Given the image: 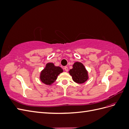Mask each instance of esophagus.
I'll list each match as a JSON object with an SVG mask.
<instances>
[{
	"label": "esophagus",
	"instance_id": "34e87169",
	"mask_svg": "<svg viewBox=\"0 0 129 129\" xmlns=\"http://www.w3.org/2000/svg\"><path fill=\"white\" fill-rule=\"evenodd\" d=\"M64 69L66 72H68V68L67 67V66H66V67H64Z\"/></svg>",
	"mask_w": 129,
	"mask_h": 129
}]
</instances>
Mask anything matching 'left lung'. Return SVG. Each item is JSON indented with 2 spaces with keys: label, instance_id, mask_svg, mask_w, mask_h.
Listing matches in <instances>:
<instances>
[{
  "label": "left lung",
  "instance_id": "1",
  "mask_svg": "<svg viewBox=\"0 0 129 129\" xmlns=\"http://www.w3.org/2000/svg\"><path fill=\"white\" fill-rule=\"evenodd\" d=\"M74 82L77 83H83L88 79V71L84 65L79 62H76L73 65V68L69 72Z\"/></svg>",
  "mask_w": 129,
  "mask_h": 129
}]
</instances>
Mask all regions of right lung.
Returning <instances> with one entry per match:
<instances>
[{
  "label": "right lung",
  "instance_id": "add662e5",
  "mask_svg": "<svg viewBox=\"0 0 129 129\" xmlns=\"http://www.w3.org/2000/svg\"><path fill=\"white\" fill-rule=\"evenodd\" d=\"M62 72L63 69L61 67L55 66L53 63H48L41 72L40 79L42 83L50 85L56 81L58 75Z\"/></svg>",
  "mask_w": 129,
  "mask_h": 129
}]
</instances>
